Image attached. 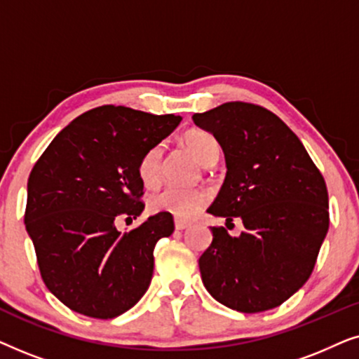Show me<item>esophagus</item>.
<instances>
[{
	"mask_svg": "<svg viewBox=\"0 0 359 359\" xmlns=\"http://www.w3.org/2000/svg\"><path fill=\"white\" fill-rule=\"evenodd\" d=\"M189 222H184V220H180V219H176L175 220V229L176 230H184V229H188L189 227Z\"/></svg>",
	"mask_w": 359,
	"mask_h": 359,
	"instance_id": "1",
	"label": "esophagus"
}]
</instances>
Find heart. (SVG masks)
Listing matches in <instances>:
<instances>
[{"instance_id": "heart-1", "label": "heart", "mask_w": 359, "mask_h": 359, "mask_svg": "<svg viewBox=\"0 0 359 359\" xmlns=\"http://www.w3.org/2000/svg\"><path fill=\"white\" fill-rule=\"evenodd\" d=\"M184 144L203 165H214L219 158L220 145L212 134L205 130H191L184 135ZM163 145L150 147L139 161V178L147 188H154L161 178ZM209 194L203 188L166 186L151 196L150 209L155 212H168L176 219H191L208 203Z\"/></svg>"}]
</instances>
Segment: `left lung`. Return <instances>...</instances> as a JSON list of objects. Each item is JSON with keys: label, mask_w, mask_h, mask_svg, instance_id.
I'll return each instance as SVG.
<instances>
[{"label": "left lung", "mask_w": 359, "mask_h": 359, "mask_svg": "<svg viewBox=\"0 0 359 359\" xmlns=\"http://www.w3.org/2000/svg\"><path fill=\"white\" fill-rule=\"evenodd\" d=\"M193 121L217 139L227 165L208 212L245 227L238 237L210 227L199 258L204 286L238 312L281 306L312 274L328 232L325 180L299 137L262 106L225 102Z\"/></svg>", "instance_id": "8db88e82"}]
</instances>
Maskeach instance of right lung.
Here are the masks:
<instances>
[{
	"instance_id": "1",
	"label": "right lung",
	"mask_w": 359,
	"mask_h": 359,
	"mask_svg": "<svg viewBox=\"0 0 359 359\" xmlns=\"http://www.w3.org/2000/svg\"><path fill=\"white\" fill-rule=\"evenodd\" d=\"M180 122L175 114L95 107L70 122L34 165L24 224L43 283L72 311L114 318L149 289L155 245L173 233V215L158 212L126 233L114 222L142 214L139 161Z\"/></svg>"
}]
</instances>
